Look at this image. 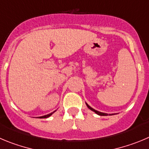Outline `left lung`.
Instances as JSON below:
<instances>
[{
    "instance_id": "obj_1",
    "label": "left lung",
    "mask_w": 149,
    "mask_h": 149,
    "mask_svg": "<svg viewBox=\"0 0 149 149\" xmlns=\"http://www.w3.org/2000/svg\"><path fill=\"white\" fill-rule=\"evenodd\" d=\"M86 104H87V106H88V108H89L90 110H91V111H93V112H95V113H96V114H98V115H100V116H108V113H102V112H100V111H96V110L95 109H93V108H91V106H89V105H88V104H87L86 103ZM113 113H112V114H109V115H113Z\"/></svg>"
}]
</instances>
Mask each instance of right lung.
<instances>
[{
	"label": "right lung",
	"mask_w": 149,
	"mask_h": 149,
	"mask_svg": "<svg viewBox=\"0 0 149 149\" xmlns=\"http://www.w3.org/2000/svg\"><path fill=\"white\" fill-rule=\"evenodd\" d=\"M55 111H53V112H52V113H49V114H47V115H45V116H39V117H38V118H40V119H44V118H47V117H49V116H51L52 114H53V113H54Z\"/></svg>",
	"instance_id": "add662e5"
}]
</instances>
